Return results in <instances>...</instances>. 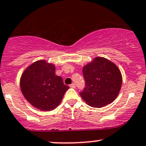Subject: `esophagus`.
Returning <instances> with one entry per match:
<instances>
[{
  "instance_id": "esophagus-1",
  "label": "esophagus",
  "mask_w": 146,
  "mask_h": 146,
  "mask_svg": "<svg viewBox=\"0 0 146 146\" xmlns=\"http://www.w3.org/2000/svg\"><path fill=\"white\" fill-rule=\"evenodd\" d=\"M70 87L72 88H76V85H75L74 83H72V84L70 85Z\"/></svg>"
}]
</instances>
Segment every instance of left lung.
Masks as SVG:
<instances>
[{"instance_id": "1", "label": "left lung", "mask_w": 146, "mask_h": 146, "mask_svg": "<svg viewBox=\"0 0 146 146\" xmlns=\"http://www.w3.org/2000/svg\"><path fill=\"white\" fill-rule=\"evenodd\" d=\"M86 87L80 95L89 106L101 108L117 98L122 85V75L113 62L97 57L83 68Z\"/></svg>"}]
</instances>
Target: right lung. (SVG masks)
<instances>
[{"instance_id": "right-lung-1", "label": "right lung", "mask_w": 146, "mask_h": 146, "mask_svg": "<svg viewBox=\"0 0 146 146\" xmlns=\"http://www.w3.org/2000/svg\"><path fill=\"white\" fill-rule=\"evenodd\" d=\"M56 67L44 60L35 61L23 73L20 81L25 98L43 111L56 108L63 99L68 86L55 73Z\"/></svg>"}]
</instances>
